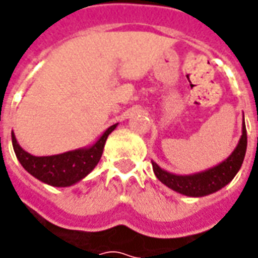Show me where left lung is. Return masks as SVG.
Wrapping results in <instances>:
<instances>
[{
  "instance_id": "1",
  "label": "left lung",
  "mask_w": 258,
  "mask_h": 258,
  "mask_svg": "<svg viewBox=\"0 0 258 258\" xmlns=\"http://www.w3.org/2000/svg\"><path fill=\"white\" fill-rule=\"evenodd\" d=\"M246 148H247V133H246L243 116L240 140L232 153L224 162L217 164L214 167L207 168L205 171L189 174V175L168 173L162 167H159L157 163L152 162L153 173L157 179L162 184L168 186L170 189L185 195V196H190V198H202V196L214 194L232 181L233 177L238 174L242 167L244 155H246Z\"/></svg>"
}]
</instances>
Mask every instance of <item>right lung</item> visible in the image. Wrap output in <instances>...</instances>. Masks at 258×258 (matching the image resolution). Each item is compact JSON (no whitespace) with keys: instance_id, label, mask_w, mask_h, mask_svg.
I'll use <instances>...</instances> for the list:
<instances>
[{"instance_id":"obj_1","label":"right lung","mask_w":258,"mask_h":258,"mask_svg":"<svg viewBox=\"0 0 258 258\" xmlns=\"http://www.w3.org/2000/svg\"><path fill=\"white\" fill-rule=\"evenodd\" d=\"M116 127L117 124L110 125L92 145L52 156L30 155L18 144L14 131L12 145L15 155L27 173L31 174L34 178L40 179L44 184L56 188H66L80 182L95 168L101 160L107 137Z\"/></svg>"}]
</instances>
